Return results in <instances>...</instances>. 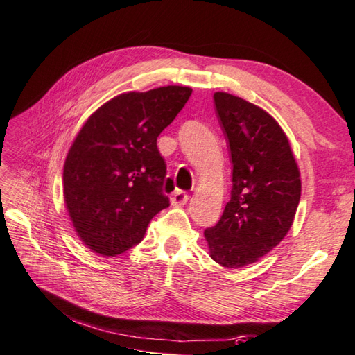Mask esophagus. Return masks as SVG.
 <instances>
[{"label":"esophagus","mask_w":355,"mask_h":355,"mask_svg":"<svg viewBox=\"0 0 355 355\" xmlns=\"http://www.w3.org/2000/svg\"><path fill=\"white\" fill-rule=\"evenodd\" d=\"M187 200H189V196L184 191H175L171 196V203L173 206H183Z\"/></svg>","instance_id":"1"}]
</instances>
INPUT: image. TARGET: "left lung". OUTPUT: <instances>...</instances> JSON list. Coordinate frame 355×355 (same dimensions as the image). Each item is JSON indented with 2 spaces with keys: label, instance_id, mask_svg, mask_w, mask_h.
I'll use <instances>...</instances> for the list:
<instances>
[{
  "label": "left lung",
  "instance_id": "left-lung-1",
  "mask_svg": "<svg viewBox=\"0 0 355 355\" xmlns=\"http://www.w3.org/2000/svg\"><path fill=\"white\" fill-rule=\"evenodd\" d=\"M214 101L231 152L232 189L205 240L214 261L237 269L286 237L300 201V171L286 134L266 110L226 92H215Z\"/></svg>",
  "mask_w": 355,
  "mask_h": 355
}]
</instances>
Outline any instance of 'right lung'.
Wrapping results in <instances>:
<instances>
[{
	"instance_id": "right-lung-1",
	"label": "right lung",
	"mask_w": 355,
	"mask_h": 355,
	"mask_svg": "<svg viewBox=\"0 0 355 355\" xmlns=\"http://www.w3.org/2000/svg\"><path fill=\"white\" fill-rule=\"evenodd\" d=\"M191 94L186 86L126 92L104 103L83 124L66 157L62 196L76 235L92 252H126L169 206L157 137Z\"/></svg>"
}]
</instances>
